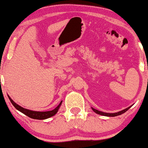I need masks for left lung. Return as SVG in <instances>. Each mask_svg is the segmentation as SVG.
<instances>
[{"label": "left lung", "instance_id": "obj_1", "mask_svg": "<svg viewBox=\"0 0 148 148\" xmlns=\"http://www.w3.org/2000/svg\"><path fill=\"white\" fill-rule=\"evenodd\" d=\"M132 106L129 107V108L125 109V110H122L119 111V112H117V113H105V112H103V111H98L97 110H95V109H94L93 108H92V110L94 111V112H95L96 113H97V114H99V115H103V116H108V117H115V116H117V115H121L124 113L125 112H126L129 109L131 108Z\"/></svg>", "mask_w": 148, "mask_h": 148}]
</instances>
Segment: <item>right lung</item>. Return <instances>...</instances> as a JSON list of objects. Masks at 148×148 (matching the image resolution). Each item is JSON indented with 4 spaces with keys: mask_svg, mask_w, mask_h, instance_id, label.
I'll use <instances>...</instances> for the list:
<instances>
[{
    "mask_svg": "<svg viewBox=\"0 0 148 148\" xmlns=\"http://www.w3.org/2000/svg\"><path fill=\"white\" fill-rule=\"evenodd\" d=\"M8 99H10V102L12 103V104L13 105V106L17 110L21 111V113H24L25 115H27L28 117H31V118H32V119H47V118H49V117L53 116V115H55L57 113V111H58L60 106H61V105L62 103V101H61L60 102V103L59 104V106L52 111H32V110H27V109H25V108H22L21 106H18V104H16V103L10 97V96L8 95Z\"/></svg>",
    "mask_w": 148,
    "mask_h": 148,
    "instance_id": "add662e5",
    "label": "right lung"
}]
</instances>
